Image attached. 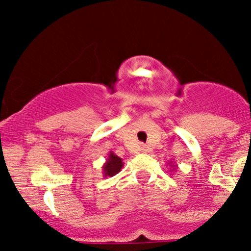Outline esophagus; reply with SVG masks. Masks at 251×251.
Segmentation results:
<instances>
[{
  "mask_svg": "<svg viewBox=\"0 0 251 251\" xmlns=\"http://www.w3.org/2000/svg\"><path fill=\"white\" fill-rule=\"evenodd\" d=\"M147 151H148V149H147L146 144H142V146H141V151H143V153H146Z\"/></svg>",
  "mask_w": 251,
  "mask_h": 251,
  "instance_id": "esophagus-1",
  "label": "esophagus"
}]
</instances>
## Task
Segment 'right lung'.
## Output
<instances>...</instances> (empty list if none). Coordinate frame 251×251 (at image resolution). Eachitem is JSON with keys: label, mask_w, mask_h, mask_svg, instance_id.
<instances>
[{"label": "right lung", "mask_w": 251, "mask_h": 251, "mask_svg": "<svg viewBox=\"0 0 251 251\" xmlns=\"http://www.w3.org/2000/svg\"><path fill=\"white\" fill-rule=\"evenodd\" d=\"M124 166L123 159L119 158L118 155L110 151L109 156H108V160L105 161V164L103 165V175L105 177H111L118 173H120L121 168Z\"/></svg>", "instance_id": "obj_1"}]
</instances>
